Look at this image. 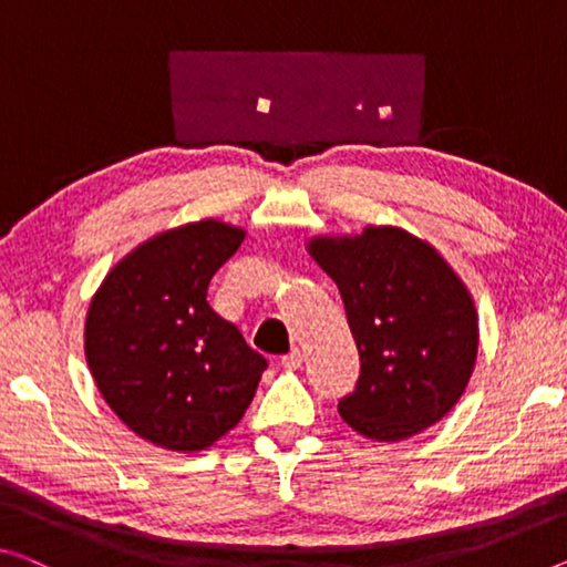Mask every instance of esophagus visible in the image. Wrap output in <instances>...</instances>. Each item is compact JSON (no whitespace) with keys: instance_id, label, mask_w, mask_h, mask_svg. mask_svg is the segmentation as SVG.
<instances>
[{"instance_id":"esophagus-1","label":"esophagus","mask_w":567,"mask_h":567,"mask_svg":"<svg viewBox=\"0 0 567 567\" xmlns=\"http://www.w3.org/2000/svg\"><path fill=\"white\" fill-rule=\"evenodd\" d=\"M303 360H307V357H303V352L301 350H293V352H289L281 360V364L286 370H299L301 364H303Z\"/></svg>"}]
</instances>
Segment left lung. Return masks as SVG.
I'll return each mask as SVG.
<instances>
[{
  "label": "left lung",
  "instance_id": "1",
  "mask_svg": "<svg viewBox=\"0 0 567 567\" xmlns=\"http://www.w3.org/2000/svg\"><path fill=\"white\" fill-rule=\"evenodd\" d=\"M309 254L342 293L360 380L339 400L344 423L372 441H405L464 395L478 317L464 281L431 243L393 225L319 235Z\"/></svg>",
  "mask_w": 567,
  "mask_h": 567
}]
</instances>
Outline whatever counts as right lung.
<instances>
[{
	"instance_id": "obj_1",
	"label": "right lung",
	"mask_w": 567,
	"mask_h": 567,
	"mask_svg": "<svg viewBox=\"0 0 567 567\" xmlns=\"http://www.w3.org/2000/svg\"><path fill=\"white\" fill-rule=\"evenodd\" d=\"M246 230L213 220L154 235L103 278L85 317V360L136 435L195 454L240 423L264 354L207 303V286Z\"/></svg>"
}]
</instances>
